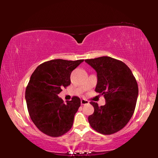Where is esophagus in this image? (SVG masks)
Listing matches in <instances>:
<instances>
[{
  "mask_svg": "<svg viewBox=\"0 0 158 158\" xmlns=\"http://www.w3.org/2000/svg\"><path fill=\"white\" fill-rule=\"evenodd\" d=\"M89 102L87 100H85V99H82V100H81V104L82 105H87V104H89Z\"/></svg>",
  "mask_w": 158,
  "mask_h": 158,
  "instance_id": "esophagus-1",
  "label": "esophagus"
}]
</instances>
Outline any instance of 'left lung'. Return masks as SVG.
Wrapping results in <instances>:
<instances>
[{
  "mask_svg": "<svg viewBox=\"0 0 158 158\" xmlns=\"http://www.w3.org/2000/svg\"><path fill=\"white\" fill-rule=\"evenodd\" d=\"M97 73L95 91L105 98L104 106L90 104L94 113L89 116L93 129L103 135L121 130L132 118L137 103L139 89L130 69L121 60L109 56L85 60Z\"/></svg>",
  "mask_w": 158,
  "mask_h": 158,
  "instance_id": "1",
  "label": "left lung"
}]
</instances>
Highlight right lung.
Wrapping results in <instances>:
<instances>
[{
	"label": "right lung",
	"mask_w": 158,
	"mask_h": 158,
	"mask_svg": "<svg viewBox=\"0 0 158 158\" xmlns=\"http://www.w3.org/2000/svg\"><path fill=\"white\" fill-rule=\"evenodd\" d=\"M82 62L52 60L40 65L32 74L25 98L32 121L45 135L60 137L73 126L81 100L74 96L64 103L58 94L63 87L70 85L72 72Z\"/></svg>",
	"instance_id": "add662e5"
}]
</instances>
